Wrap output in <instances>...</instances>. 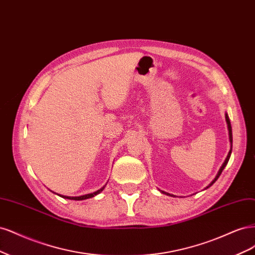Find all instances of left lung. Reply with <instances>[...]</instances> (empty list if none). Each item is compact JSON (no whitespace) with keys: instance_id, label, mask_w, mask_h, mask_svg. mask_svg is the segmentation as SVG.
<instances>
[{"instance_id":"obj_1","label":"left lung","mask_w":255,"mask_h":255,"mask_svg":"<svg viewBox=\"0 0 255 255\" xmlns=\"http://www.w3.org/2000/svg\"><path fill=\"white\" fill-rule=\"evenodd\" d=\"M226 122H227V125H228V130H229V139H230V144H231V149H230V151H229V153H228V155H227V158H226V160H225V162H224L223 165H221V167H220V169H219V171H218V174L216 175L215 179L213 180V181H212V182L209 184V186H207V188H209L210 186H212L213 184L215 183V181H216V180L219 178L220 174H221V172H223L224 168L226 167V165H227V164H228L230 157H231V152H232V143H233V137H232V127H231V123H230V119H229V117H228V114H227V113H226ZM161 192H162L163 194H166V195L172 196V195H170V194H168V193H165V192H163V191H161Z\"/></svg>"}]
</instances>
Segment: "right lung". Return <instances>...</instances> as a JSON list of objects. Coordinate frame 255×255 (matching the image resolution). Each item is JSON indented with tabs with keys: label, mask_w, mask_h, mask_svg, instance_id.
I'll return each instance as SVG.
<instances>
[{
	"label": "right lung",
	"mask_w": 255,
	"mask_h": 255,
	"mask_svg": "<svg viewBox=\"0 0 255 255\" xmlns=\"http://www.w3.org/2000/svg\"><path fill=\"white\" fill-rule=\"evenodd\" d=\"M105 188V186H103L102 188H100V190L94 192V193H91V194H87V195H84V196H78V197H69V196H63V195H59L60 197H62V198H67V199H71V200H85V199H89V198H92V197L96 196L97 194H100L101 192H103V190Z\"/></svg>",
	"instance_id": "1"
}]
</instances>
